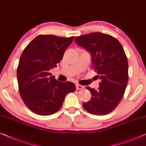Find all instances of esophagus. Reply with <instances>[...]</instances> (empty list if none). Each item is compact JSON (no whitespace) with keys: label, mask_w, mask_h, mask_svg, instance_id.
I'll return each mask as SVG.
<instances>
[{"label":"esophagus","mask_w":146,"mask_h":146,"mask_svg":"<svg viewBox=\"0 0 146 146\" xmlns=\"http://www.w3.org/2000/svg\"><path fill=\"white\" fill-rule=\"evenodd\" d=\"M76 90H82V89H84V86H81L80 84H76Z\"/></svg>","instance_id":"34e87169"}]
</instances>
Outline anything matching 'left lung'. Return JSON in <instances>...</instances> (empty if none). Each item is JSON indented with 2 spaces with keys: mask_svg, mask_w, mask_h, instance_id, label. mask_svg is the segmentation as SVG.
Returning <instances> with one entry per match:
<instances>
[{
  "mask_svg": "<svg viewBox=\"0 0 146 146\" xmlns=\"http://www.w3.org/2000/svg\"><path fill=\"white\" fill-rule=\"evenodd\" d=\"M75 42L92 56V68L101 80L98 90L87 87L91 93L83 107L96 115H107L121 100L129 80L128 60L122 45L111 35L93 33L76 37Z\"/></svg>",
  "mask_w": 146,
  "mask_h": 146,
  "instance_id": "1",
  "label": "left lung"
}]
</instances>
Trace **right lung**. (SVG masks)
<instances>
[{
    "instance_id": "1",
    "label": "right lung",
    "mask_w": 146,
    "mask_h": 146,
    "mask_svg": "<svg viewBox=\"0 0 146 146\" xmlns=\"http://www.w3.org/2000/svg\"><path fill=\"white\" fill-rule=\"evenodd\" d=\"M74 38L39 35L21 53L17 68L19 91L33 113L40 115L56 113L67 94L76 91L72 82H59L50 72L62 60Z\"/></svg>"
}]
</instances>
